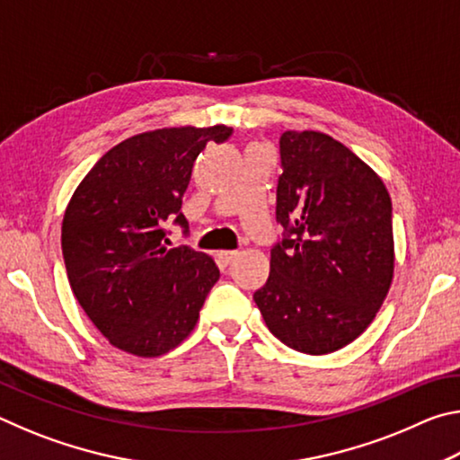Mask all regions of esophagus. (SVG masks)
Returning a JSON list of instances; mask_svg holds the SVG:
<instances>
[{
	"instance_id": "obj_1",
	"label": "esophagus",
	"mask_w": 460,
	"mask_h": 460,
	"mask_svg": "<svg viewBox=\"0 0 460 460\" xmlns=\"http://www.w3.org/2000/svg\"><path fill=\"white\" fill-rule=\"evenodd\" d=\"M217 258H219L223 266H229V263L237 258V252H219L217 253Z\"/></svg>"
}]
</instances>
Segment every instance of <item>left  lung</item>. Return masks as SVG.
Wrapping results in <instances>:
<instances>
[{"label":"left lung","instance_id":"left-lung-1","mask_svg":"<svg viewBox=\"0 0 460 460\" xmlns=\"http://www.w3.org/2000/svg\"><path fill=\"white\" fill-rule=\"evenodd\" d=\"M279 168L284 233L253 300L284 345L332 353L367 329L392 284V199L363 160L321 131H284Z\"/></svg>","mask_w":460,"mask_h":460}]
</instances>
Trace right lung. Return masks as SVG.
I'll list each match as a JSON object with an SVG mask.
<instances>
[{
	"instance_id": "right-lung-1",
	"label": "right lung",
	"mask_w": 460,
	"mask_h": 460,
	"mask_svg": "<svg viewBox=\"0 0 460 460\" xmlns=\"http://www.w3.org/2000/svg\"><path fill=\"white\" fill-rule=\"evenodd\" d=\"M227 126L146 131L111 147L68 202L62 258L84 313L113 347L158 357L189 337L219 268L189 245L168 247L194 160Z\"/></svg>"
}]
</instances>
